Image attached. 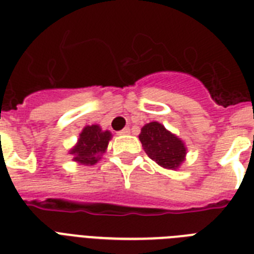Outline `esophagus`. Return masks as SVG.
I'll return each instance as SVG.
<instances>
[{"label":"esophagus","instance_id":"esophagus-1","mask_svg":"<svg viewBox=\"0 0 254 254\" xmlns=\"http://www.w3.org/2000/svg\"><path fill=\"white\" fill-rule=\"evenodd\" d=\"M118 133H119V135H128V133H129V128H128V127H126V128H123V129H122V131H119V132H118Z\"/></svg>","mask_w":254,"mask_h":254}]
</instances>
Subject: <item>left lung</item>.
<instances>
[{"instance_id": "obj_1", "label": "left lung", "mask_w": 254, "mask_h": 254, "mask_svg": "<svg viewBox=\"0 0 254 254\" xmlns=\"http://www.w3.org/2000/svg\"><path fill=\"white\" fill-rule=\"evenodd\" d=\"M139 139L149 159L165 169H178L186 159L188 148L184 140L170 132L159 122L143 126Z\"/></svg>"}]
</instances>
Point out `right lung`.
I'll use <instances>...</instances> for the list:
<instances>
[{"label":"right lung","instance_id":"add662e5","mask_svg":"<svg viewBox=\"0 0 254 254\" xmlns=\"http://www.w3.org/2000/svg\"><path fill=\"white\" fill-rule=\"evenodd\" d=\"M113 135L109 129L103 131L101 126H85L78 135L77 143L68 151L73 156V161L80 165H94L106 152Z\"/></svg>","mask_w":254,"mask_h":254}]
</instances>
